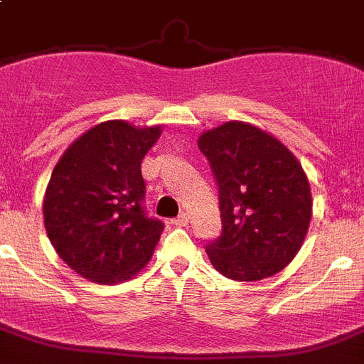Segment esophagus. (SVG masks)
Wrapping results in <instances>:
<instances>
[{"instance_id": "obj_1", "label": "esophagus", "mask_w": 364, "mask_h": 364, "mask_svg": "<svg viewBox=\"0 0 364 364\" xmlns=\"http://www.w3.org/2000/svg\"><path fill=\"white\" fill-rule=\"evenodd\" d=\"M172 223H173V225H176V227H185L186 223H188V214H185V213L179 214L178 218H173Z\"/></svg>"}]
</instances>
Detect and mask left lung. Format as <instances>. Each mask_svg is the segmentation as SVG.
Listing matches in <instances>:
<instances>
[{
    "label": "left lung",
    "mask_w": 364,
    "mask_h": 364,
    "mask_svg": "<svg viewBox=\"0 0 364 364\" xmlns=\"http://www.w3.org/2000/svg\"><path fill=\"white\" fill-rule=\"evenodd\" d=\"M213 168L221 235L205 245L214 269L238 282L280 273L311 221V191L299 159L277 137L229 121L198 139Z\"/></svg>",
    "instance_id": "8db88e82"
}]
</instances>
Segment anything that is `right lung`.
<instances>
[{
  "instance_id": "right-lung-1",
  "label": "right lung",
  "mask_w": 364,
  "mask_h": 364,
  "mask_svg": "<svg viewBox=\"0 0 364 364\" xmlns=\"http://www.w3.org/2000/svg\"><path fill=\"white\" fill-rule=\"evenodd\" d=\"M161 126L106 121L64 151L43 198V223L58 257L97 284L129 280L154 255L164 225L148 218L141 163Z\"/></svg>"
}]
</instances>
